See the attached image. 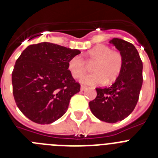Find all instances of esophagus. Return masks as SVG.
<instances>
[{"mask_svg": "<svg viewBox=\"0 0 158 158\" xmlns=\"http://www.w3.org/2000/svg\"><path fill=\"white\" fill-rule=\"evenodd\" d=\"M86 86H85V85H81V91H85V90L86 89Z\"/></svg>", "mask_w": 158, "mask_h": 158, "instance_id": "esophagus-1", "label": "esophagus"}]
</instances>
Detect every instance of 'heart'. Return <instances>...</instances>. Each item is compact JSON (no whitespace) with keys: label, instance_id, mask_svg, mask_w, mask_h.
Listing matches in <instances>:
<instances>
[{"label":"heart","instance_id":"heart-1","mask_svg":"<svg viewBox=\"0 0 158 158\" xmlns=\"http://www.w3.org/2000/svg\"><path fill=\"white\" fill-rule=\"evenodd\" d=\"M81 56H73L68 62V69L73 77L80 78L85 73L88 64L92 65L93 73L83 76L81 81L86 85H98L106 81L111 82L118 76L123 66L122 54L108 46L98 44Z\"/></svg>","mask_w":158,"mask_h":158}]
</instances>
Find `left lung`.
<instances>
[{
  "mask_svg": "<svg viewBox=\"0 0 158 158\" xmlns=\"http://www.w3.org/2000/svg\"><path fill=\"white\" fill-rule=\"evenodd\" d=\"M110 43L123 57V66L115 81L109 88H96V97L89 102L93 115L100 120L114 123L128 116L135 109L142 85V62L135 46L114 38Z\"/></svg>",
  "mask_w": 158,
  "mask_h": 158,
  "instance_id": "8db88e82",
  "label": "left lung"
}]
</instances>
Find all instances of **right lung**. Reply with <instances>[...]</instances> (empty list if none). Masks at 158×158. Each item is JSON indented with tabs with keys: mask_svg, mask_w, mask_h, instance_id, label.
<instances>
[{
	"mask_svg": "<svg viewBox=\"0 0 158 158\" xmlns=\"http://www.w3.org/2000/svg\"><path fill=\"white\" fill-rule=\"evenodd\" d=\"M79 50L40 43L28 46L16 60L12 73V93L18 108L39 124H50L66 112L73 96L79 93L68 62Z\"/></svg>",
	"mask_w": 158,
	"mask_h": 158,
	"instance_id": "obj_1",
	"label": "right lung"
}]
</instances>
